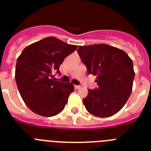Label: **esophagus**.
<instances>
[{
	"label": "esophagus",
	"mask_w": 151,
	"mask_h": 151,
	"mask_svg": "<svg viewBox=\"0 0 151 151\" xmlns=\"http://www.w3.org/2000/svg\"><path fill=\"white\" fill-rule=\"evenodd\" d=\"M74 88H75L76 90H78V89H79V88H81V86H80V85H75V86H74Z\"/></svg>",
	"instance_id": "esophagus-1"
}]
</instances>
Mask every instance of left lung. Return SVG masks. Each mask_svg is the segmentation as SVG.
I'll list each match as a JSON object with an SVG mask.
<instances>
[{
    "label": "left lung",
    "mask_w": 151,
    "mask_h": 151,
    "mask_svg": "<svg viewBox=\"0 0 151 151\" xmlns=\"http://www.w3.org/2000/svg\"><path fill=\"white\" fill-rule=\"evenodd\" d=\"M78 53L90 74L97 76L98 88L88 89L83 103L93 116L108 117L124 106L132 92L133 61L126 52L107 44L79 46Z\"/></svg>",
    "instance_id": "8db88e82"
}]
</instances>
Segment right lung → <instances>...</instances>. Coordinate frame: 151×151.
<instances>
[{
	"label": "right lung",
	"instance_id": "1",
	"mask_svg": "<svg viewBox=\"0 0 151 151\" xmlns=\"http://www.w3.org/2000/svg\"><path fill=\"white\" fill-rule=\"evenodd\" d=\"M77 45L49 37L30 44L18 57L15 81L23 101L30 111L44 116L58 114L73 92L71 83L54 81L52 73L59 68Z\"/></svg>",
	"mask_w": 151,
	"mask_h": 151
}]
</instances>
